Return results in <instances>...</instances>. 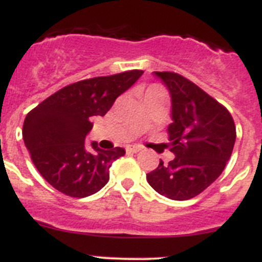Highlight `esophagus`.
I'll return each instance as SVG.
<instances>
[{
	"mask_svg": "<svg viewBox=\"0 0 262 262\" xmlns=\"http://www.w3.org/2000/svg\"><path fill=\"white\" fill-rule=\"evenodd\" d=\"M126 151H128V153H138V151H141V146H137V145H129V146H126Z\"/></svg>",
	"mask_w": 262,
	"mask_h": 262,
	"instance_id": "34e87169",
	"label": "esophagus"
}]
</instances>
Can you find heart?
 I'll return each instance as SVG.
<instances>
[{
    "instance_id": "heart-1",
    "label": "heart",
    "mask_w": 262,
    "mask_h": 262,
    "mask_svg": "<svg viewBox=\"0 0 262 262\" xmlns=\"http://www.w3.org/2000/svg\"><path fill=\"white\" fill-rule=\"evenodd\" d=\"M153 88H159V87H158V85H151V87H150L149 90H153Z\"/></svg>"
}]
</instances>
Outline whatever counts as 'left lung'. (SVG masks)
<instances>
[{"instance_id": "1", "label": "left lung", "mask_w": 262, "mask_h": 262, "mask_svg": "<svg viewBox=\"0 0 262 262\" xmlns=\"http://www.w3.org/2000/svg\"><path fill=\"white\" fill-rule=\"evenodd\" d=\"M171 96L169 146L175 158L159 161L146 175L149 185L163 196L187 200L219 178L236 141L233 118L227 108L175 72H154Z\"/></svg>"}]
</instances>
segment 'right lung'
<instances>
[{"mask_svg": "<svg viewBox=\"0 0 262 262\" xmlns=\"http://www.w3.org/2000/svg\"><path fill=\"white\" fill-rule=\"evenodd\" d=\"M144 71L121 72L70 84L43 100L27 113L22 129L25 145L36 170L50 185L72 198H85L109 181V167L125 150H103L85 137L92 118L104 116L121 93L133 85Z\"/></svg>", "mask_w": 262, "mask_h": 262, "instance_id": "obj_1", "label": "right lung"}]
</instances>
